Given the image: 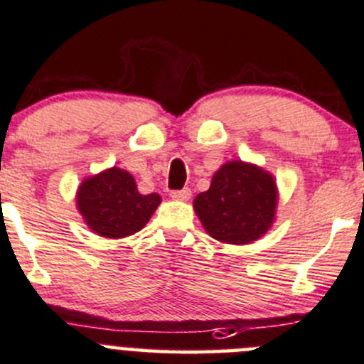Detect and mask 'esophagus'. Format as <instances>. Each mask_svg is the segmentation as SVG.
I'll list each match as a JSON object with an SVG mask.
<instances>
[{
	"instance_id": "1",
	"label": "esophagus",
	"mask_w": 364,
	"mask_h": 364,
	"mask_svg": "<svg viewBox=\"0 0 364 364\" xmlns=\"http://www.w3.org/2000/svg\"><path fill=\"white\" fill-rule=\"evenodd\" d=\"M171 197L174 200H188L190 197H192V190H190V188L174 190V192H171Z\"/></svg>"
}]
</instances>
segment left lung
<instances>
[{
  "label": "left lung",
  "instance_id": "8db88e82",
  "mask_svg": "<svg viewBox=\"0 0 364 364\" xmlns=\"http://www.w3.org/2000/svg\"><path fill=\"white\" fill-rule=\"evenodd\" d=\"M276 178L263 167L242 160L222 165L206 192L193 199V210L211 238L232 245L259 240L276 220Z\"/></svg>",
  "mask_w": 364,
  "mask_h": 364
}]
</instances>
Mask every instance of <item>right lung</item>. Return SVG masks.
<instances>
[{
    "instance_id": "add662e5",
    "label": "right lung",
    "mask_w": 364,
    "mask_h": 364,
    "mask_svg": "<svg viewBox=\"0 0 364 364\" xmlns=\"http://www.w3.org/2000/svg\"><path fill=\"white\" fill-rule=\"evenodd\" d=\"M161 197L142 196L128 171L110 167L88 176L76 192V208L90 231L103 238L119 240L139 232L149 222Z\"/></svg>"
}]
</instances>
